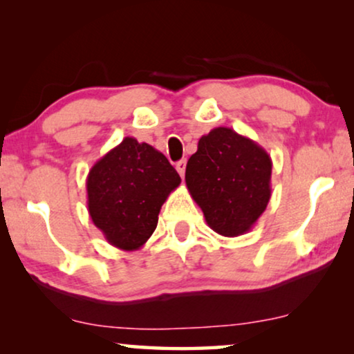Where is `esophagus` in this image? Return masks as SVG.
I'll return each mask as SVG.
<instances>
[{
	"mask_svg": "<svg viewBox=\"0 0 354 354\" xmlns=\"http://www.w3.org/2000/svg\"><path fill=\"white\" fill-rule=\"evenodd\" d=\"M185 167H187V161H185V159H182V161H178V162L176 164V169H177V172L180 174V177L185 176Z\"/></svg>",
	"mask_w": 354,
	"mask_h": 354,
	"instance_id": "34e87169",
	"label": "esophagus"
}]
</instances>
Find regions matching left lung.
<instances>
[{
    "mask_svg": "<svg viewBox=\"0 0 354 354\" xmlns=\"http://www.w3.org/2000/svg\"><path fill=\"white\" fill-rule=\"evenodd\" d=\"M272 161L263 147L229 127H216L198 142L185 182L207 225L219 235L251 230L270 200Z\"/></svg>",
    "mask_w": 354,
    "mask_h": 354,
    "instance_id": "8db88e82",
    "label": "left lung"
}]
</instances>
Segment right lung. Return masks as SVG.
I'll list each match as a JSON object with an SVG mask.
<instances>
[{
  "mask_svg": "<svg viewBox=\"0 0 354 354\" xmlns=\"http://www.w3.org/2000/svg\"><path fill=\"white\" fill-rule=\"evenodd\" d=\"M178 185L180 176L161 151L125 137L90 169V217L109 245L140 250L156 230L164 201Z\"/></svg>",
  "mask_w": 354,
  "mask_h": 354,
  "instance_id": "right-lung-1",
  "label": "right lung"
}]
</instances>
